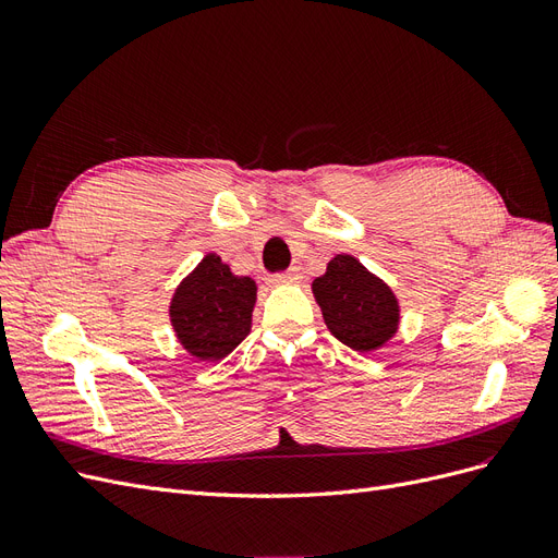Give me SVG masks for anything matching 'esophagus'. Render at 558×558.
<instances>
[{
    "label": "esophagus",
    "mask_w": 558,
    "mask_h": 558,
    "mask_svg": "<svg viewBox=\"0 0 558 558\" xmlns=\"http://www.w3.org/2000/svg\"><path fill=\"white\" fill-rule=\"evenodd\" d=\"M298 279H300V272H298L295 267H291V269H286V272L272 275L267 281H269V283H293V281H298Z\"/></svg>",
    "instance_id": "34e87169"
}]
</instances>
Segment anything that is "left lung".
I'll use <instances>...</instances> for the list:
<instances>
[{"mask_svg":"<svg viewBox=\"0 0 558 558\" xmlns=\"http://www.w3.org/2000/svg\"><path fill=\"white\" fill-rule=\"evenodd\" d=\"M328 330L353 351H375L398 330L400 305L396 293L353 256H335L324 277L312 283Z\"/></svg>","mask_w":558,"mask_h":558,"instance_id":"left-lung-1","label":"left lung"}]
</instances>
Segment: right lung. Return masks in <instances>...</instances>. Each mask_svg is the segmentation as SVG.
Masks as SVG:
<instances>
[{
	"instance_id": "1",
	"label": "right lung",
	"mask_w": 558,
	"mask_h": 558,
	"mask_svg": "<svg viewBox=\"0 0 558 558\" xmlns=\"http://www.w3.org/2000/svg\"><path fill=\"white\" fill-rule=\"evenodd\" d=\"M256 281L230 272L207 253L170 302V320L181 347L199 361H221L251 332Z\"/></svg>"
}]
</instances>
